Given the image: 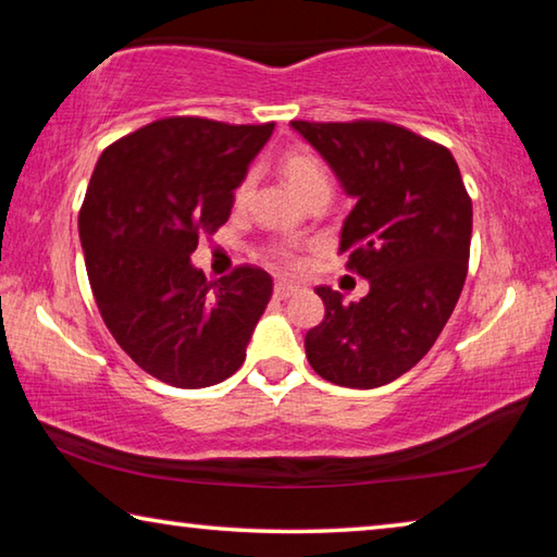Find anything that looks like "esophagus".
<instances>
[{
  "label": "esophagus",
  "instance_id": "obj_1",
  "mask_svg": "<svg viewBox=\"0 0 557 557\" xmlns=\"http://www.w3.org/2000/svg\"><path fill=\"white\" fill-rule=\"evenodd\" d=\"M297 289H299V287L295 285V282H285V280L275 282V297H277V299H287V297L295 295Z\"/></svg>",
  "mask_w": 557,
  "mask_h": 557
}]
</instances>
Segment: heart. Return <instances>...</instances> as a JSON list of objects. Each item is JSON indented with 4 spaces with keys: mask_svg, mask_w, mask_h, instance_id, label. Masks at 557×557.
<instances>
[{
    "mask_svg": "<svg viewBox=\"0 0 557 557\" xmlns=\"http://www.w3.org/2000/svg\"><path fill=\"white\" fill-rule=\"evenodd\" d=\"M282 174H285L287 182L297 188V191L305 196L319 191V188H329L332 186V176H329V169L324 166L322 159H319L314 152L309 149H289V152L282 157ZM252 188V174H245L238 186L233 191V201L235 203H245L250 196ZM268 258L277 265H287V268H297L301 258H299V245L297 243H272L268 248Z\"/></svg>",
    "mask_w": 557,
    "mask_h": 557,
    "instance_id": "b5f03b06",
    "label": "heart"
}]
</instances>
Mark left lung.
I'll return each mask as SVG.
<instances>
[{
    "mask_svg": "<svg viewBox=\"0 0 557 557\" xmlns=\"http://www.w3.org/2000/svg\"><path fill=\"white\" fill-rule=\"evenodd\" d=\"M356 196L342 231L346 268L369 280L361 301L332 287L309 329V366L346 388L400 379L437 342L469 268L471 199L447 147L383 120H292Z\"/></svg>",
    "mask_w": 557,
    "mask_h": 557,
    "instance_id": "1",
    "label": "left lung"
}]
</instances>
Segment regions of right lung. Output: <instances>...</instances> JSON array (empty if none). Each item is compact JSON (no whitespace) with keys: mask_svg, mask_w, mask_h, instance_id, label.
Listing matches in <instances>:
<instances>
[{"mask_svg":"<svg viewBox=\"0 0 557 557\" xmlns=\"http://www.w3.org/2000/svg\"><path fill=\"white\" fill-rule=\"evenodd\" d=\"M272 129L164 117L106 147L90 176L78 231L100 317L139 369L174 388L238 371L272 297L265 270L240 265L209 282L188 260L228 221Z\"/></svg>","mask_w":557,"mask_h":557,"instance_id":"obj_1","label":"right lung"}]
</instances>
